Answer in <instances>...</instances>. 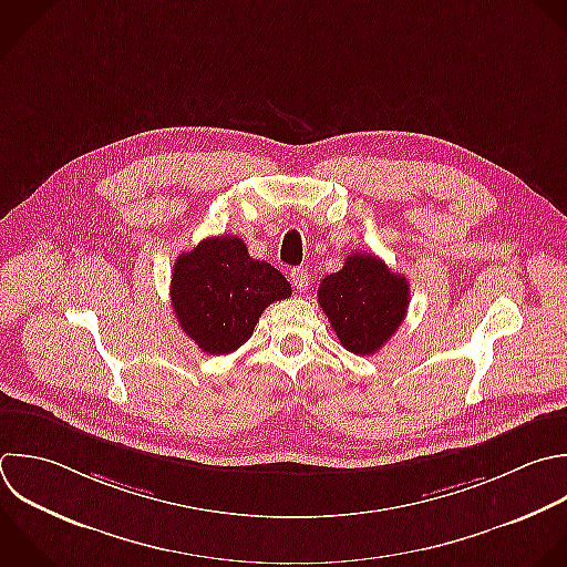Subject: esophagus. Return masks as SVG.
Returning a JSON list of instances; mask_svg holds the SVG:
<instances>
[{
	"instance_id": "obj_1",
	"label": "esophagus",
	"mask_w": 567,
	"mask_h": 567,
	"mask_svg": "<svg viewBox=\"0 0 567 567\" xmlns=\"http://www.w3.org/2000/svg\"><path fill=\"white\" fill-rule=\"evenodd\" d=\"M290 281L297 288V292H306L310 286V275L306 268H292L290 270Z\"/></svg>"
}]
</instances>
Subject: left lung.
Wrapping results in <instances>:
<instances>
[{"label":"left lung","instance_id":"left-lung-1","mask_svg":"<svg viewBox=\"0 0 567 567\" xmlns=\"http://www.w3.org/2000/svg\"><path fill=\"white\" fill-rule=\"evenodd\" d=\"M341 346L354 354H374L401 326L410 288L374 255L352 252L339 272L328 275L317 290Z\"/></svg>","mask_w":567,"mask_h":567}]
</instances>
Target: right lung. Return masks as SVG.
<instances>
[{
  "label": "right lung",
  "mask_w": 567,
  "mask_h": 567,
  "mask_svg": "<svg viewBox=\"0 0 567 567\" xmlns=\"http://www.w3.org/2000/svg\"><path fill=\"white\" fill-rule=\"evenodd\" d=\"M290 295L286 277L252 259L233 235L208 237L182 252L171 279L175 317L206 354L235 352L252 337L261 312Z\"/></svg>",
  "instance_id": "obj_1"
}]
</instances>
